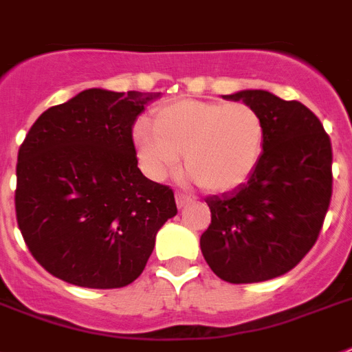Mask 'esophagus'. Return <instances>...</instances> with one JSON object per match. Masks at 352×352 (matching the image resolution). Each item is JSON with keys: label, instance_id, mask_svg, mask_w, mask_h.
Segmentation results:
<instances>
[{"label": "esophagus", "instance_id": "esophagus-1", "mask_svg": "<svg viewBox=\"0 0 352 352\" xmlns=\"http://www.w3.org/2000/svg\"><path fill=\"white\" fill-rule=\"evenodd\" d=\"M192 201V197L187 196V194H183V192H176V205H178L179 208L185 207L187 203Z\"/></svg>", "mask_w": 352, "mask_h": 352}]
</instances>
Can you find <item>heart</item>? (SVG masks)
Wrapping results in <instances>:
<instances>
[{
  "instance_id": "heart-1",
  "label": "heart",
  "mask_w": 352,
  "mask_h": 352,
  "mask_svg": "<svg viewBox=\"0 0 352 352\" xmlns=\"http://www.w3.org/2000/svg\"><path fill=\"white\" fill-rule=\"evenodd\" d=\"M135 140L147 173L164 178L185 155L203 188L225 192L250 178L264 149V124L245 102L178 100L160 107L153 127L136 126Z\"/></svg>"
}]
</instances>
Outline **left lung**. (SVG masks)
Here are the masks:
<instances>
[{
  "label": "left lung",
  "instance_id": "left-lung-1",
  "mask_svg": "<svg viewBox=\"0 0 352 352\" xmlns=\"http://www.w3.org/2000/svg\"><path fill=\"white\" fill-rule=\"evenodd\" d=\"M243 100L264 124V149L250 178L232 192L208 196L212 221L203 257L232 284L287 274L313 248L333 194L331 138L311 109L263 89L225 95Z\"/></svg>",
  "mask_w": 352,
  "mask_h": 352
}]
</instances>
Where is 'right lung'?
<instances>
[{
	"label": "right lung",
	"instance_id": "add662e5",
	"mask_svg": "<svg viewBox=\"0 0 352 352\" xmlns=\"http://www.w3.org/2000/svg\"><path fill=\"white\" fill-rule=\"evenodd\" d=\"M160 93L84 89L46 109L17 153L16 217L54 277L113 289L140 277L156 232L176 216L173 188L138 169L133 126Z\"/></svg>",
	"mask_w": 352,
	"mask_h": 352
}]
</instances>
